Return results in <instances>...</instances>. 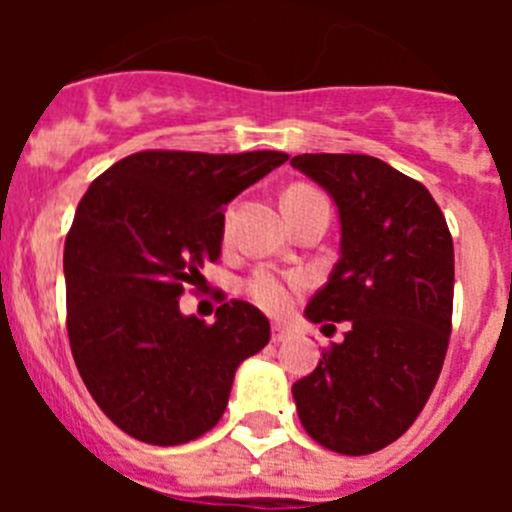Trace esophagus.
<instances>
[{
    "mask_svg": "<svg viewBox=\"0 0 512 512\" xmlns=\"http://www.w3.org/2000/svg\"><path fill=\"white\" fill-rule=\"evenodd\" d=\"M287 338H289V328H284V325H279V323L271 325V341L282 343V341H287Z\"/></svg>",
    "mask_w": 512,
    "mask_h": 512,
    "instance_id": "obj_1",
    "label": "esophagus"
}]
</instances>
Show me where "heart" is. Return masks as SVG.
<instances>
[{
	"mask_svg": "<svg viewBox=\"0 0 512 512\" xmlns=\"http://www.w3.org/2000/svg\"><path fill=\"white\" fill-rule=\"evenodd\" d=\"M305 192H315V189L292 187L284 194V200ZM300 284V277H287V274H279V271L261 269L248 279V295H251V300L256 302V305L264 307L266 312H284L289 307V302H292V292H295Z\"/></svg>",
	"mask_w": 512,
	"mask_h": 512,
	"instance_id": "heart-1",
	"label": "heart"
}]
</instances>
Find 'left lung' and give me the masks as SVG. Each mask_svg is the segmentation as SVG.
<instances>
[{"mask_svg":"<svg viewBox=\"0 0 512 512\" xmlns=\"http://www.w3.org/2000/svg\"><path fill=\"white\" fill-rule=\"evenodd\" d=\"M289 164L330 194L341 248L310 323L351 328L292 384L320 446L364 456L408 431L441 374L451 336L454 243L431 192L364 153H302Z\"/></svg>","mask_w":512,"mask_h":512,"instance_id":"left-lung-1","label":"left lung"}]
</instances>
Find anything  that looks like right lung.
<instances>
[{
	"mask_svg": "<svg viewBox=\"0 0 512 512\" xmlns=\"http://www.w3.org/2000/svg\"><path fill=\"white\" fill-rule=\"evenodd\" d=\"M287 153L143 151L89 184L63 248L69 341L102 413L128 436L179 446L223 418L235 369L269 343L259 307L179 310L223 246V207Z\"/></svg>",
	"mask_w": 512,
	"mask_h": 512,
	"instance_id": "obj_1",
	"label": "right lung"
}]
</instances>
